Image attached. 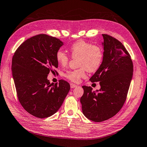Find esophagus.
Wrapping results in <instances>:
<instances>
[{
    "instance_id": "obj_1",
    "label": "esophagus",
    "mask_w": 147,
    "mask_h": 147,
    "mask_svg": "<svg viewBox=\"0 0 147 147\" xmlns=\"http://www.w3.org/2000/svg\"><path fill=\"white\" fill-rule=\"evenodd\" d=\"M77 86V85H76L75 84H73V83H71L70 84V88H76Z\"/></svg>"
}]
</instances>
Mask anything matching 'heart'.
Segmentation results:
<instances>
[{
    "instance_id": "obj_1",
    "label": "heart",
    "mask_w": 147,
    "mask_h": 147,
    "mask_svg": "<svg viewBox=\"0 0 147 147\" xmlns=\"http://www.w3.org/2000/svg\"><path fill=\"white\" fill-rule=\"evenodd\" d=\"M70 52L73 57H79L80 69L70 70L65 74V77L69 80L78 83L82 78L86 77V72H94L98 69L103 59V51L97 45L81 40L73 43L70 47ZM56 60L61 65L65 66L68 64L69 57L63 51H57Z\"/></svg>"
}]
</instances>
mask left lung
Masks as SVG:
<instances>
[{"label":"left lung","mask_w":147,"mask_h":147,"mask_svg":"<svg viewBox=\"0 0 147 147\" xmlns=\"http://www.w3.org/2000/svg\"><path fill=\"white\" fill-rule=\"evenodd\" d=\"M103 59L90 79L99 82L100 89L92 91L90 86H83L80 98L83 115L95 122H101L115 116L126 99L133 74V64L125 47L118 40L102 34Z\"/></svg>","instance_id":"8db88e82"}]
</instances>
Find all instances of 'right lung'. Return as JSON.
Wrapping results in <instances>:
<instances>
[{"label":"right lung","mask_w":147,"mask_h":147,"mask_svg":"<svg viewBox=\"0 0 147 147\" xmlns=\"http://www.w3.org/2000/svg\"><path fill=\"white\" fill-rule=\"evenodd\" d=\"M63 45L56 37L39 34L26 40L13 56L12 75L18 100L34 117L45 118L55 114L70 90L69 83L63 80L52 84L47 78L58 67L56 54Z\"/></svg>","instance_id":"right-lung-1"}]
</instances>
